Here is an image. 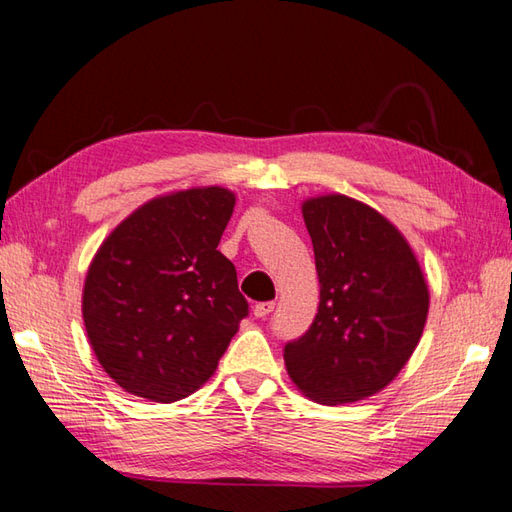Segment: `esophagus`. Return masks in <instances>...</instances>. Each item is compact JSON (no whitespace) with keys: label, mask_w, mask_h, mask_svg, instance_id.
Wrapping results in <instances>:
<instances>
[{"label":"esophagus","mask_w":512,"mask_h":512,"mask_svg":"<svg viewBox=\"0 0 512 512\" xmlns=\"http://www.w3.org/2000/svg\"><path fill=\"white\" fill-rule=\"evenodd\" d=\"M273 310H275V302H259V304H255L253 313H255V317L264 319V317H268L270 313H273Z\"/></svg>","instance_id":"esophagus-1"}]
</instances>
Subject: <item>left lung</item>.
I'll use <instances>...</instances> for the list:
<instances>
[{"label":"left lung","instance_id":"8db88e82","mask_svg":"<svg viewBox=\"0 0 512 512\" xmlns=\"http://www.w3.org/2000/svg\"><path fill=\"white\" fill-rule=\"evenodd\" d=\"M313 239L319 308L284 346L290 379L319 404H348L393 382L424 333L428 286L402 233L357 199L302 206Z\"/></svg>","mask_w":512,"mask_h":512}]
</instances>
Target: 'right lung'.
<instances>
[{
  "instance_id": "1",
  "label": "right lung",
  "mask_w": 512,
  "mask_h": 512,
  "mask_svg": "<svg viewBox=\"0 0 512 512\" xmlns=\"http://www.w3.org/2000/svg\"><path fill=\"white\" fill-rule=\"evenodd\" d=\"M226 188L157 197L126 217L88 268L82 313L99 364L126 393L170 404L206 384L248 315L217 250Z\"/></svg>"
}]
</instances>
